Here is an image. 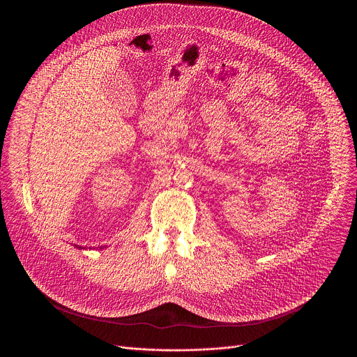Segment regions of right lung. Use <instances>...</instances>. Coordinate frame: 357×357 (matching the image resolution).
<instances>
[{
	"label": "right lung",
	"instance_id": "add662e5",
	"mask_svg": "<svg viewBox=\"0 0 357 357\" xmlns=\"http://www.w3.org/2000/svg\"><path fill=\"white\" fill-rule=\"evenodd\" d=\"M76 247H77V248H84V247H79V245H76Z\"/></svg>",
	"mask_w": 357,
	"mask_h": 357
}]
</instances>
